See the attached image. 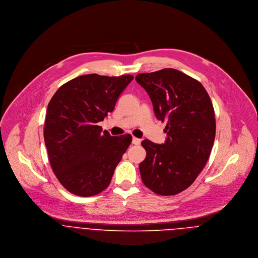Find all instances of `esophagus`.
<instances>
[{
  "instance_id": "34e87169",
  "label": "esophagus",
  "mask_w": 258,
  "mask_h": 258,
  "mask_svg": "<svg viewBox=\"0 0 258 258\" xmlns=\"http://www.w3.org/2000/svg\"><path fill=\"white\" fill-rule=\"evenodd\" d=\"M132 143H133L134 145H139V144L141 143V140H140V139H138V138H136V137H133V139H132Z\"/></svg>"
}]
</instances>
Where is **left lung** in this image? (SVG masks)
<instances>
[{
    "label": "left lung",
    "instance_id": "left-lung-1",
    "mask_svg": "<svg viewBox=\"0 0 258 258\" xmlns=\"http://www.w3.org/2000/svg\"><path fill=\"white\" fill-rule=\"evenodd\" d=\"M158 120L166 121L165 144L142 141L146 158L139 169L144 184L174 196L195 182L207 164L216 136L215 110L201 82L174 69L140 74Z\"/></svg>",
    "mask_w": 258,
    "mask_h": 258
}]
</instances>
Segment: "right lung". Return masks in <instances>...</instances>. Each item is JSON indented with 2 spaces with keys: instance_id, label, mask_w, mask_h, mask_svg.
I'll list each match as a JSON object with an SVG mask.
<instances>
[{
  "instance_id": "1",
  "label": "right lung",
  "mask_w": 258,
  "mask_h": 258,
  "mask_svg": "<svg viewBox=\"0 0 258 258\" xmlns=\"http://www.w3.org/2000/svg\"><path fill=\"white\" fill-rule=\"evenodd\" d=\"M133 78L130 74L81 75L61 85L50 99L44 143L54 175L72 194L92 197L110 184L132 136L102 133L97 123L113 111Z\"/></svg>"
}]
</instances>
